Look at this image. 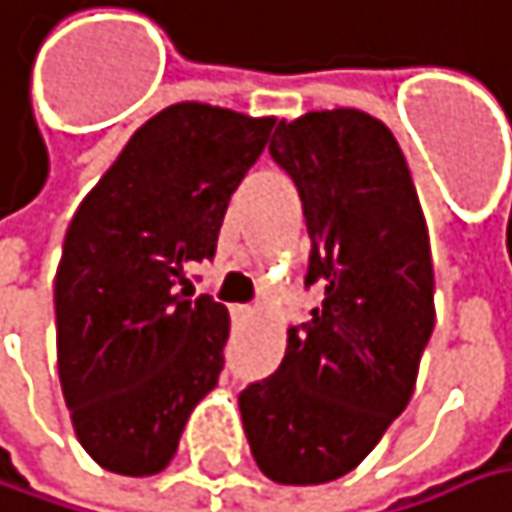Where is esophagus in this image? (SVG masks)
<instances>
[{
	"instance_id": "34e87169",
	"label": "esophagus",
	"mask_w": 512,
	"mask_h": 512,
	"mask_svg": "<svg viewBox=\"0 0 512 512\" xmlns=\"http://www.w3.org/2000/svg\"><path fill=\"white\" fill-rule=\"evenodd\" d=\"M234 316H237V318H252V316H255V307H243V304H237V307H234Z\"/></svg>"
}]
</instances>
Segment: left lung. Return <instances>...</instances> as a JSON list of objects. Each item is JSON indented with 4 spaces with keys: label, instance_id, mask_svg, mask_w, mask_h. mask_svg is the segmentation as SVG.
I'll return each mask as SVG.
<instances>
[{
    "label": "left lung",
    "instance_id": "obj_1",
    "mask_svg": "<svg viewBox=\"0 0 512 512\" xmlns=\"http://www.w3.org/2000/svg\"><path fill=\"white\" fill-rule=\"evenodd\" d=\"M269 153L292 176L324 298L286 330L278 371L240 391L252 455L275 484H327L403 414L435 327L429 228L394 133L362 109L281 121Z\"/></svg>",
    "mask_w": 512,
    "mask_h": 512
}]
</instances>
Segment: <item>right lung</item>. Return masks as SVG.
Segmentation results:
<instances>
[{
	"label": "right lung",
	"instance_id": "1",
	"mask_svg": "<svg viewBox=\"0 0 512 512\" xmlns=\"http://www.w3.org/2000/svg\"><path fill=\"white\" fill-rule=\"evenodd\" d=\"M272 127L223 106H167L69 223L54 278L57 371L80 446L109 472H162L220 379L228 310L182 286L217 252L228 199Z\"/></svg>",
	"mask_w": 512,
	"mask_h": 512
}]
</instances>
